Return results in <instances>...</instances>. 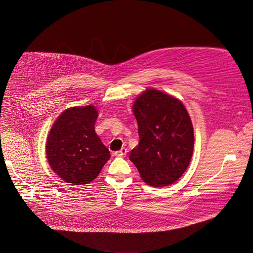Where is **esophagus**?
I'll use <instances>...</instances> for the list:
<instances>
[{
	"mask_svg": "<svg viewBox=\"0 0 253 253\" xmlns=\"http://www.w3.org/2000/svg\"><path fill=\"white\" fill-rule=\"evenodd\" d=\"M127 153H128L127 148H125V147H122L120 150L116 151V153H115L114 155H115L116 157H125V156L127 155Z\"/></svg>",
	"mask_w": 253,
	"mask_h": 253,
	"instance_id": "1",
	"label": "esophagus"
}]
</instances>
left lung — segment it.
Instances as JSON below:
<instances>
[{"instance_id":"1","label":"left lung","mask_w":253,"mask_h":253,"mask_svg":"<svg viewBox=\"0 0 253 253\" xmlns=\"http://www.w3.org/2000/svg\"><path fill=\"white\" fill-rule=\"evenodd\" d=\"M139 144L129 159L141 179L155 187L168 186L186 171L194 146L193 126L181 100L147 88L133 104Z\"/></svg>"}]
</instances>
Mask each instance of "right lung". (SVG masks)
<instances>
[{
    "label": "right lung",
    "mask_w": 253,
    "mask_h": 253,
    "mask_svg": "<svg viewBox=\"0 0 253 253\" xmlns=\"http://www.w3.org/2000/svg\"><path fill=\"white\" fill-rule=\"evenodd\" d=\"M96 119L93 106L73 107L64 111L49 130L46 159L50 169L67 183L91 182L111 158L95 133Z\"/></svg>",
    "instance_id": "add662e5"
}]
</instances>
